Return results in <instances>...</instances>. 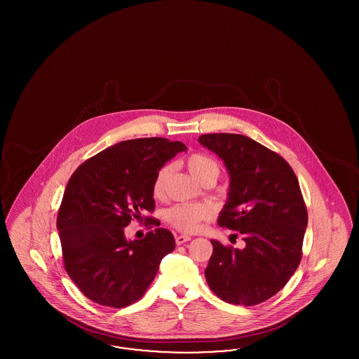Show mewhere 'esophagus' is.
Returning a JSON list of instances; mask_svg holds the SVG:
<instances>
[{
  "instance_id": "34e87169",
  "label": "esophagus",
  "mask_w": 359,
  "mask_h": 359,
  "mask_svg": "<svg viewBox=\"0 0 359 359\" xmlns=\"http://www.w3.org/2000/svg\"><path fill=\"white\" fill-rule=\"evenodd\" d=\"M188 241H191V237L187 236V234H182V236H176V237H175V242H176L177 246L183 245V243L188 242Z\"/></svg>"
}]
</instances>
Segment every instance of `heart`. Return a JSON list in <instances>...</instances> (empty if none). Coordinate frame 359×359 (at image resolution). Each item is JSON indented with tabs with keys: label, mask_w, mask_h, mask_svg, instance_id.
Listing matches in <instances>:
<instances>
[{
	"label": "heart",
	"mask_w": 359,
	"mask_h": 359,
	"mask_svg": "<svg viewBox=\"0 0 359 359\" xmlns=\"http://www.w3.org/2000/svg\"><path fill=\"white\" fill-rule=\"evenodd\" d=\"M187 167L189 172L194 175L196 180L200 183L204 182L208 177L217 179L219 175V165L217 162L205 154H192L187 159ZM171 174V167L168 164L163 165L154 179L152 183V194L155 197H162L165 192V185L168 182V177ZM212 210L208 205L204 204H179L171 208L167 212V219L168 222L182 231L194 233L198 230L203 221L210 217Z\"/></svg>",
	"instance_id": "1"
}]
</instances>
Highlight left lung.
<instances>
[{"mask_svg":"<svg viewBox=\"0 0 359 359\" xmlns=\"http://www.w3.org/2000/svg\"><path fill=\"white\" fill-rule=\"evenodd\" d=\"M198 142L224 161L228 201L218 225L242 234L243 249L212 239L208 285L226 303L252 306L278 294L302 261L308 213L291 165L241 134H204Z\"/></svg>","mask_w":359,"mask_h":359,"instance_id":"obj_1","label":"left lung"}]
</instances>
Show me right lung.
Returning <instances> with one entry per match:
<instances>
[{
    "mask_svg": "<svg viewBox=\"0 0 359 359\" xmlns=\"http://www.w3.org/2000/svg\"><path fill=\"white\" fill-rule=\"evenodd\" d=\"M184 143L165 138L120 142L89 158L72 174L57 212L56 228L65 271L89 300L123 308L141 299L161 261L175 249L170 230H150L128 241L125 228L144 219L151 229L156 172Z\"/></svg>",
    "mask_w": 359,
    "mask_h": 359,
    "instance_id": "add662e5",
    "label": "right lung"
}]
</instances>
